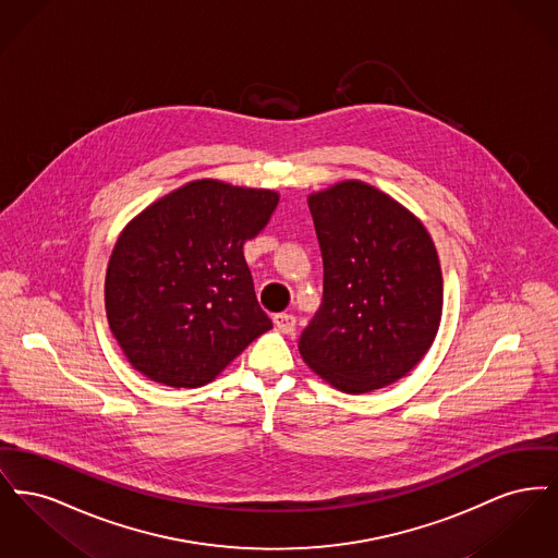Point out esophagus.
Masks as SVG:
<instances>
[{"label":"esophagus","mask_w":558,"mask_h":558,"mask_svg":"<svg viewBox=\"0 0 558 558\" xmlns=\"http://www.w3.org/2000/svg\"><path fill=\"white\" fill-rule=\"evenodd\" d=\"M294 324H296V319L291 314H276L274 316V326L280 330V332H284V335H289L294 330Z\"/></svg>","instance_id":"1"}]
</instances>
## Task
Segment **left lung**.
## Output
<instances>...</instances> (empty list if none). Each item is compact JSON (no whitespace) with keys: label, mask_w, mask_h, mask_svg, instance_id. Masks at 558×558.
Here are the masks:
<instances>
[{"label":"left lung","mask_w":558,"mask_h":558,"mask_svg":"<svg viewBox=\"0 0 558 558\" xmlns=\"http://www.w3.org/2000/svg\"><path fill=\"white\" fill-rule=\"evenodd\" d=\"M324 299L299 339L303 362L343 393H371L412 371L433 345L444 276L425 223L360 180L312 192Z\"/></svg>","instance_id":"obj_1"}]
</instances>
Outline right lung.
Instances as JSON below:
<instances>
[{"label":"right lung","instance_id":"right-lung-1","mask_svg":"<svg viewBox=\"0 0 558 558\" xmlns=\"http://www.w3.org/2000/svg\"><path fill=\"white\" fill-rule=\"evenodd\" d=\"M276 190L194 180L123 228L108 259V326L133 368L167 387H203L271 328L242 246Z\"/></svg>","mask_w":558,"mask_h":558}]
</instances>
